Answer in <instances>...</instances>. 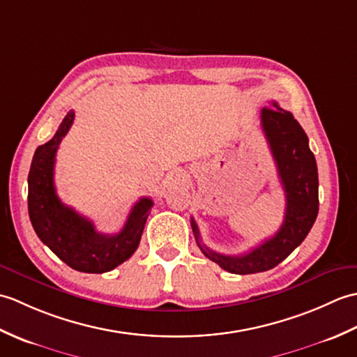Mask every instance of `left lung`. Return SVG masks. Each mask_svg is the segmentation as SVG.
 I'll return each mask as SVG.
<instances>
[{
  "label": "left lung",
  "mask_w": 357,
  "mask_h": 357,
  "mask_svg": "<svg viewBox=\"0 0 357 357\" xmlns=\"http://www.w3.org/2000/svg\"><path fill=\"white\" fill-rule=\"evenodd\" d=\"M261 123L285 192V216L280 229L252 252L227 256L202 244L199 229L192 218L196 244L204 256L234 275H252L275 268L307 238L319 211L317 165L304 128L276 101L261 110Z\"/></svg>",
  "instance_id": "8db88e82"
}]
</instances>
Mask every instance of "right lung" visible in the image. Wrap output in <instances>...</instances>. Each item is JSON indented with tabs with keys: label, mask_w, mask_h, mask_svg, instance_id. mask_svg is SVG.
<instances>
[{
	"label": "right lung",
	"mask_w": 357,
	"mask_h": 357,
	"mask_svg": "<svg viewBox=\"0 0 357 357\" xmlns=\"http://www.w3.org/2000/svg\"><path fill=\"white\" fill-rule=\"evenodd\" d=\"M73 119L75 112L70 110L55 136L35 150L27 178L29 216L43 244L69 267L82 273H105L136 252L153 201L141 198L136 202L116 234L96 231L92 221L61 202L53 183V169L59 142L70 130Z\"/></svg>",
	"instance_id": "1"
}]
</instances>
